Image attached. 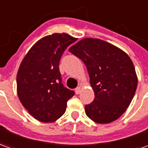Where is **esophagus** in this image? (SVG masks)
<instances>
[{"instance_id": "34e87169", "label": "esophagus", "mask_w": 148, "mask_h": 148, "mask_svg": "<svg viewBox=\"0 0 148 148\" xmlns=\"http://www.w3.org/2000/svg\"><path fill=\"white\" fill-rule=\"evenodd\" d=\"M81 92H82V88H81V87H77V88H76V89H75V93H76V94H80V93H81Z\"/></svg>"}]
</instances>
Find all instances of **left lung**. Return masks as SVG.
<instances>
[{"mask_svg": "<svg viewBox=\"0 0 148 148\" xmlns=\"http://www.w3.org/2000/svg\"><path fill=\"white\" fill-rule=\"evenodd\" d=\"M69 52L81 59L89 74L94 101L85 106L88 117L98 124L119 119L132 101L138 86L134 65L128 54L103 40L86 38Z\"/></svg>", "mask_w": 148, "mask_h": 148, "instance_id": "1", "label": "left lung"}]
</instances>
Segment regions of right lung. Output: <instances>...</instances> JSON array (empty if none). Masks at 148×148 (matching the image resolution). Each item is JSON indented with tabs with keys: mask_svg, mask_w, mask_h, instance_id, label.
I'll list each match as a JSON object with an SVG mask.
<instances>
[{
	"mask_svg": "<svg viewBox=\"0 0 148 148\" xmlns=\"http://www.w3.org/2000/svg\"><path fill=\"white\" fill-rule=\"evenodd\" d=\"M76 41L67 33H53L38 40L23 59L17 73V94L34 119L48 123L64 115L74 92L64 88L59 69L64 50Z\"/></svg>",
	"mask_w": 148,
	"mask_h": 148,
	"instance_id": "1",
	"label": "right lung"
}]
</instances>
